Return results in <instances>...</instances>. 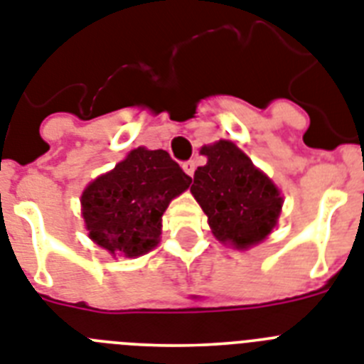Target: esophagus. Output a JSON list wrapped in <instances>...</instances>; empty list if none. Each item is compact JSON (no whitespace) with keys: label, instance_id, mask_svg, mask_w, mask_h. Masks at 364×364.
<instances>
[{"label":"esophagus","instance_id":"esophagus-1","mask_svg":"<svg viewBox=\"0 0 364 364\" xmlns=\"http://www.w3.org/2000/svg\"><path fill=\"white\" fill-rule=\"evenodd\" d=\"M183 170L192 177L194 176V170H196V163H194V161H185V163H183Z\"/></svg>","mask_w":364,"mask_h":364}]
</instances>
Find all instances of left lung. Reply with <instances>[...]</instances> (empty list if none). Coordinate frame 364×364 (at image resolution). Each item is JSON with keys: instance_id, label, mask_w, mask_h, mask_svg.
Instances as JSON below:
<instances>
[{"instance_id": "1", "label": "left lung", "mask_w": 364, "mask_h": 364, "mask_svg": "<svg viewBox=\"0 0 364 364\" xmlns=\"http://www.w3.org/2000/svg\"><path fill=\"white\" fill-rule=\"evenodd\" d=\"M205 166H198L191 192L222 242L248 248L267 239L279 216L283 198L276 185L233 142L203 146Z\"/></svg>"}]
</instances>
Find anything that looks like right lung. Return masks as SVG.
Here are the masks:
<instances>
[{
	"label": "right lung",
	"mask_w": 364,
	"mask_h": 364,
	"mask_svg": "<svg viewBox=\"0 0 364 364\" xmlns=\"http://www.w3.org/2000/svg\"><path fill=\"white\" fill-rule=\"evenodd\" d=\"M191 181L164 149H133L83 192L88 237L112 255L139 257L154 250L168 203Z\"/></svg>",
	"instance_id": "right-lung-1"
}]
</instances>
